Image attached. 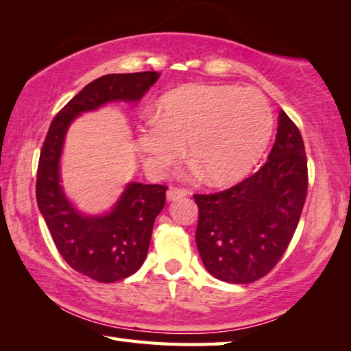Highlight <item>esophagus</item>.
<instances>
[{"instance_id":"obj_1","label":"esophagus","mask_w":351,"mask_h":351,"mask_svg":"<svg viewBox=\"0 0 351 351\" xmlns=\"http://www.w3.org/2000/svg\"><path fill=\"white\" fill-rule=\"evenodd\" d=\"M187 196V191L182 189H169L167 190V200L169 202H175L178 199H182Z\"/></svg>"}]
</instances>
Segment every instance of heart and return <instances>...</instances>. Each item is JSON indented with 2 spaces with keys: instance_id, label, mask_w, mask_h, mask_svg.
I'll return each instance as SVG.
<instances>
[{
  "instance_id": "1",
  "label": "heart",
  "mask_w": 351,
  "mask_h": 351,
  "mask_svg": "<svg viewBox=\"0 0 351 351\" xmlns=\"http://www.w3.org/2000/svg\"><path fill=\"white\" fill-rule=\"evenodd\" d=\"M273 114L256 88L195 84L162 96L155 117L137 126L145 167L161 173L187 154L214 185L243 180L265 152Z\"/></svg>"
}]
</instances>
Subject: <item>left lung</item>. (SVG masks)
Returning <instances> with one entry per match:
<instances>
[{
	"label": "left lung",
	"instance_id": "1",
	"mask_svg": "<svg viewBox=\"0 0 351 351\" xmlns=\"http://www.w3.org/2000/svg\"><path fill=\"white\" fill-rule=\"evenodd\" d=\"M308 191L303 138L283 110L268 161L255 175L214 195H195L196 244L206 271L223 282L263 278L285 253Z\"/></svg>",
	"mask_w": 351,
	"mask_h": 351
}]
</instances>
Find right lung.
Listing matches in <instances>:
<instances>
[{
  "mask_svg": "<svg viewBox=\"0 0 351 351\" xmlns=\"http://www.w3.org/2000/svg\"><path fill=\"white\" fill-rule=\"evenodd\" d=\"M160 72L108 73L87 84L52 121L37 167V206L57 250L73 270L104 283L128 278L143 265L154 221L166 204L167 187L131 181L102 214L72 204L63 187L62 155L66 134L78 116L111 102L136 104Z\"/></svg>",
  "mask_w": 351,
  "mask_h": 351,
  "instance_id": "right-lung-1",
  "label": "right lung"
}]
</instances>
